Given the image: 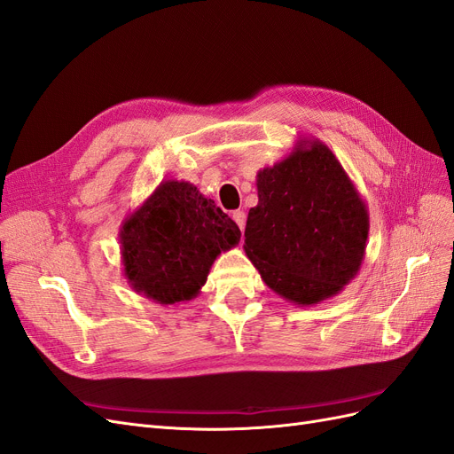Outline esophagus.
I'll use <instances>...</instances> for the list:
<instances>
[{
	"label": "esophagus",
	"instance_id": "obj_1",
	"mask_svg": "<svg viewBox=\"0 0 454 454\" xmlns=\"http://www.w3.org/2000/svg\"><path fill=\"white\" fill-rule=\"evenodd\" d=\"M232 219H235V222H237L239 229L244 231V227H246V214H244V210H237L235 214H232Z\"/></svg>",
	"mask_w": 454,
	"mask_h": 454
}]
</instances>
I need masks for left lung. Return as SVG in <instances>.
I'll use <instances>...</instances> for the list:
<instances>
[{
    "label": "left lung",
    "instance_id": "obj_1",
    "mask_svg": "<svg viewBox=\"0 0 454 454\" xmlns=\"http://www.w3.org/2000/svg\"><path fill=\"white\" fill-rule=\"evenodd\" d=\"M259 202L248 212L244 252L274 294L318 305L356 278L369 235L367 204L320 140L257 172Z\"/></svg>",
    "mask_w": 454,
    "mask_h": 454
}]
</instances>
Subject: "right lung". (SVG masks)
Segmentation results:
<instances>
[{"label":"right lung","instance_id":"obj_1","mask_svg":"<svg viewBox=\"0 0 454 454\" xmlns=\"http://www.w3.org/2000/svg\"><path fill=\"white\" fill-rule=\"evenodd\" d=\"M239 242V225L184 180L160 182L119 229L129 286L159 305L197 297L217 255Z\"/></svg>","mask_w":454,"mask_h":454}]
</instances>
